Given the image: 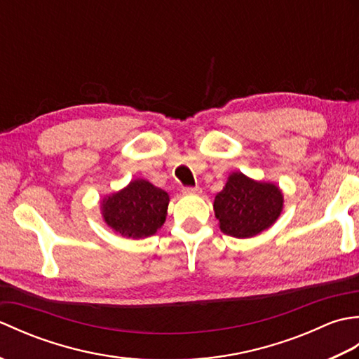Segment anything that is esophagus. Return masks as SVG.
<instances>
[{
    "instance_id": "1",
    "label": "esophagus",
    "mask_w": 359,
    "mask_h": 359,
    "mask_svg": "<svg viewBox=\"0 0 359 359\" xmlns=\"http://www.w3.org/2000/svg\"><path fill=\"white\" fill-rule=\"evenodd\" d=\"M182 193H184L185 196H194V194H201L202 189L199 187H187V188H184V191Z\"/></svg>"
}]
</instances>
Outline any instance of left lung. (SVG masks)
I'll return each instance as SVG.
<instances>
[{
  "mask_svg": "<svg viewBox=\"0 0 359 359\" xmlns=\"http://www.w3.org/2000/svg\"><path fill=\"white\" fill-rule=\"evenodd\" d=\"M215 215L220 231L238 239L257 236L276 222L284 208V194L273 182L255 180L241 171L231 172L216 194Z\"/></svg>",
  "mask_w": 359,
  "mask_h": 359,
  "instance_id": "1",
  "label": "left lung"
}]
</instances>
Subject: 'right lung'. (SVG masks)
<instances>
[{"mask_svg": "<svg viewBox=\"0 0 359 359\" xmlns=\"http://www.w3.org/2000/svg\"><path fill=\"white\" fill-rule=\"evenodd\" d=\"M170 196L144 179H134L120 191L104 196L102 217L104 224L128 239H143L162 228L168 215Z\"/></svg>", "mask_w": 359, "mask_h": 359, "instance_id": "1", "label": "right lung"}]
</instances>
